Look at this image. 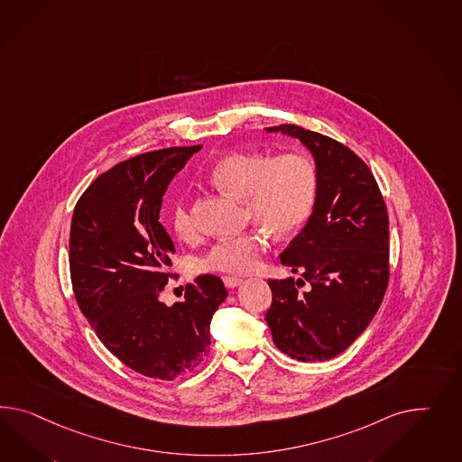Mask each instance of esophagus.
I'll return each instance as SVG.
<instances>
[{
    "label": "esophagus",
    "instance_id": "esophagus-1",
    "mask_svg": "<svg viewBox=\"0 0 462 462\" xmlns=\"http://www.w3.org/2000/svg\"><path fill=\"white\" fill-rule=\"evenodd\" d=\"M224 284L225 287H228V289H234V287L242 284V279L237 277V275H224Z\"/></svg>",
    "mask_w": 462,
    "mask_h": 462
}]
</instances>
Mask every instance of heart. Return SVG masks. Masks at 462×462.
I'll list each match as a JSON object with an SVG mask.
<instances>
[{
  "instance_id": "heart-1",
  "label": "heart",
  "mask_w": 462,
  "mask_h": 462,
  "mask_svg": "<svg viewBox=\"0 0 462 462\" xmlns=\"http://www.w3.org/2000/svg\"><path fill=\"white\" fill-rule=\"evenodd\" d=\"M210 180L225 193L244 199L245 217L261 225L217 242L201 259L207 271L238 275L257 269L269 247V232L287 237L308 222L319 185L316 164L302 152L275 158L267 152H232L213 166ZM170 220L178 237L195 234V220L185 199L173 203Z\"/></svg>"
}]
</instances>
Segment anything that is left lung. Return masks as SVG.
Wrapping results in <instances>:
<instances>
[{"label": "left lung", "mask_w": 462, "mask_h": 462, "mask_svg": "<svg viewBox=\"0 0 462 462\" xmlns=\"http://www.w3.org/2000/svg\"><path fill=\"white\" fill-rule=\"evenodd\" d=\"M267 133L296 137L311 151L319 185L311 217L282 265L302 279H271L265 314L275 346L300 362L331 360L378 311L388 274V213L374 173L345 144L294 125ZM309 282L308 290L300 287Z\"/></svg>", "instance_id": "obj_1"}]
</instances>
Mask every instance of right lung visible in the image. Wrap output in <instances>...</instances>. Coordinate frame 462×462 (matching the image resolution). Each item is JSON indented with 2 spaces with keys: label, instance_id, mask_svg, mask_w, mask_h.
I'll return each instance as SVG.
<instances>
[{
  "label": "right lung",
  "instance_id": "right-lung-1",
  "mask_svg": "<svg viewBox=\"0 0 462 462\" xmlns=\"http://www.w3.org/2000/svg\"><path fill=\"white\" fill-rule=\"evenodd\" d=\"M201 146L166 148L116 164L82 193L70 225L75 300L104 346L137 374L175 380L210 351L213 312L226 298L217 275L187 284L166 306L175 245L160 222L162 195Z\"/></svg>",
  "mask_w": 462,
  "mask_h": 462
}]
</instances>
